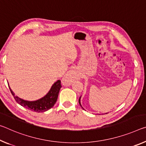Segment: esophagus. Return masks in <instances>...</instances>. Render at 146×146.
<instances>
[{"mask_svg": "<svg viewBox=\"0 0 146 146\" xmlns=\"http://www.w3.org/2000/svg\"><path fill=\"white\" fill-rule=\"evenodd\" d=\"M76 78H77V75H76L75 71L71 70L68 71L62 78V83L65 86H70Z\"/></svg>", "mask_w": 146, "mask_h": 146, "instance_id": "esophagus-1", "label": "esophagus"}]
</instances>
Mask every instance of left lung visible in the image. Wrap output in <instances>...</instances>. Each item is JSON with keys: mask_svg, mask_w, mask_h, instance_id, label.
Here are the masks:
<instances>
[{"mask_svg": "<svg viewBox=\"0 0 146 146\" xmlns=\"http://www.w3.org/2000/svg\"><path fill=\"white\" fill-rule=\"evenodd\" d=\"M80 98H81V97H80L79 98V99H78V103H79V105H80V106H81V107L82 108V105H81V104H80ZM83 109H84V108H83ZM106 114H107V113H106Z\"/></svg>", "mask_w": 146, "mask_h": 146, "instance_id": "8db88e82", "label": "left lung"}]
</instances>
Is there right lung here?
<instances>
[{"label":"right lung","mask_w":146,"mask_h":146,"mask_svg":"<svg viewBox=\"0 0 146 146\" xmlns=\"http://www.w3.org/2000/svg\"><path fill=\"white\" fill-rule=\"evenodd\" d=\"M61 87V81L60 80H57L52 86L51 88L46 96L40 99L34 101H28L20 99L17 96H15V94L13 93L10 87H9V88H10L11 93L14 98L16 102L19 103V105L24 106L27 109L34 111V112H43L51 108L56 103Z\"/></svg>","instance_id":"right-lung-1"}]
</instances>
